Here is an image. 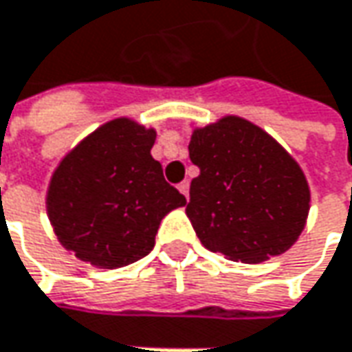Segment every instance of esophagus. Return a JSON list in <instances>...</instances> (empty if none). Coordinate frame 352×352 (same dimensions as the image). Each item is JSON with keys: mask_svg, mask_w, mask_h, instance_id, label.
<instances>
[{"mask_svg": "<svg viewBox=\"0 0 352 352\" xmlns=\"http://www.w3.org/2000/svg\"><path fill=\"white\" fill-rule=\"evenodd\" d=\"M179 190H181V192H183V195H185V197H187L188 199V181H183V183H179Z\"/></svg>", "mask_w": 352, "mask_h": 352, "instance_id": "esophagus-1", "label": "esophagus"}]
</instances>
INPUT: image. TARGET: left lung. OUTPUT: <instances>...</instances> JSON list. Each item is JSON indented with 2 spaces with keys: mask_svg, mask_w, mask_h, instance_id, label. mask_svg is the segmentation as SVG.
<instances>
[{
  "mask_svg": "<svg viewBox=\"0 0 352 352\" xmlns=\"http://www.w3.org/2000/svg\"><path fill=\"white\" fill-rule=\"evenodd\" d=\"M187 216L202 245L228 259L261 263L292 248L309 210L300 165L265 130L239 116L195 128Z\"/></svg>",
  "mask_w": 352,
  "mask_h": 352,
  "instance_id": "left-lung-1",
  "label": "left lung"
}]
</instances>
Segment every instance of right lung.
<instances>
[{
  "mask_svg": "<svg viewBox=\"0 0 352 352\" xmlns=\"http://www.w3.org/2000/svg\"><path fill=\"white\" fill-rule=\"evenodd\" d=\"M153 142V128L115 118L60 162L46 210L60 243L78 259L118 269L146 257L165 214L187 204L152 157Z\"/></svg>",
  "mask_w": 352,
  "mask_h": 352,
  "instance_id": "obj_1",
  "label": "right lung"
}]
</instances>
